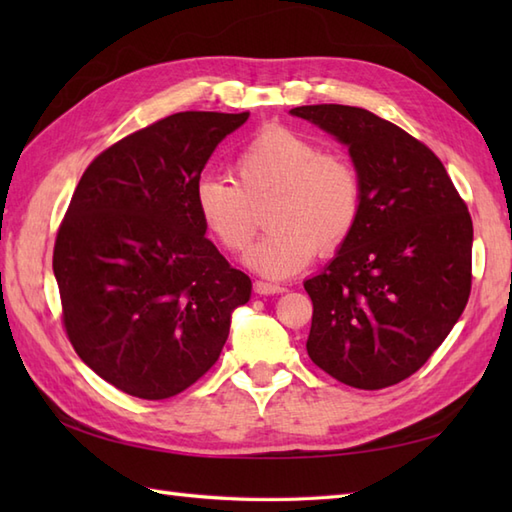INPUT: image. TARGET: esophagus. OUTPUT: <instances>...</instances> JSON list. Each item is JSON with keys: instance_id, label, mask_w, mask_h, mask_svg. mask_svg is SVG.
<instances>
[{"instance_id": "esophagus-1", "label": "esophagus", "mask_w": 512, "mask_h": 512, "mask_svg": "<svg viewBox=\"0 0 512 512\" xmlns=\"http://www.w3.org/2000/svg\"><path fill=\"white\" fill-rule=\"evenodd\" d=\"M253 290L257 295H279V292H284V286H277V284H268V281H255Z\"/></svg>"}]
</instances>
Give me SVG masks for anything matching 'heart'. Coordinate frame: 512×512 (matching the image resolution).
Returning a JSON list of instances; mask_svg holds the SVG:
<instances>
[{"mask_svg": "<svg viewBox=\"0 0 512 512\" xmlns=\"http://www.w3.org/2000/svg\"><path fill=\"white\" fill-rule=\"evenodd\" d=\"M237 184L204 176L195 184V211L228 253H244L257 231L253 206L273 198L270 231L246 264L259 275L286 279L306 268L321 248L334 253L361 215V176L350 160L321 154L317 140L286 125H264L233 160Z\"/></svg>", "mask_w": 512, "mask_h": 512, "instance_id": "obj_1", "label": "heart"}]
</instances>
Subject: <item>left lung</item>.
Here are the masks:
<instances>
[{"label":"left lung","instance_id":"1","mask_svg":"<svg viewBox=\"0 0 512 512\" xmlns=\"http://www.w3.org/2000/svg\"><path fill=\"white\" fill-rule=\"evenodd\" d=\"M290 114L347 145L363 187L352 235L303 281L314 308L308 356L356 389L396 385L429 361L469 301V209L440 158L385 118L350 105Z\"/></svg>","mask_w":512,"mask_h":512}]
</instances>
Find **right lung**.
Masks as SVG:
<instances>
[{
  "label": "right lung",
  "instance_id": "right-lung-1",
  "mask_svg": "<svg viewBox=\"0 0 512 512\" xmlns=\"http://www.w3.org/2000/svg\"><path fill=\"white\" fill-rule=\"evenodd\" d=\"M248 112H180L118 140L85 169L52 270L81 361L129 396L180 394L220 358L248 275L206 239L195 184Z\"/></svg>",
  "mask_w": 512,
  "mask_h": 512
}]
</instances>
